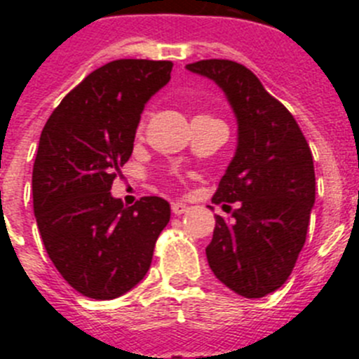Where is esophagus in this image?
<instances>
[{"label": "esophagus", "mask_w": 359, "mask_h": 359, "mask_svg": "<svg viewBox=\"0 0 359 359\" xmlns=\"http://www.w3.org/2000/svg\"><path fill=\"white\" fill-rule=\"evenodd\" d=\"M170 208H172L174 215H182L189 210V207H187L185 203H172V205H170Z\"/></svg>", "instance_id": "1"}]
</instances>
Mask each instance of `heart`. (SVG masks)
Returning a JSON list of instances; mask_svg holds the SVG:
<instances>
[{
    "label": "heart",
    "mask_w": 359,
    "mask_h": 359,
    "mask_svg": "<svg viewBox=\"0 0 359 359\" xmlns=\"http://www.w3.org/2000/svg\"><path fill=\"white\" fill-rule=\"evenodd\" d=\"M196 118H210V116L207 115H198ZM142 131H144V126H138V135H142Z\"/></svg>",
    "instance_id": "heart-1"
}]
</instances>
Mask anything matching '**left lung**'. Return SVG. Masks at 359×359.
<instances>
[{"label": "left lung", "mask_w": 359, "mask_h": 359, "mask_svg": "<svg viewBox=\"0 0 359 359\" xmlns=\"http://www.w3.org/2000/svg\"><path fill=\"white\" fill-rule=\"evenodd\" d=\"M187 68L226 93L239 123L236 156L212 198L239 208L231 221L215 215L208 264L241 297H266L290 278L306 243L315 203L309 144L286 106L246 66L207 59Z\"/></svg>", "instance_id": "1"}]
</instances>
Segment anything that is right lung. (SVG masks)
Instances as JSON below:
<instances>
[{
  "label": "right lung",
  "instance_id": "1",
  "mask_svg": "<svg viewBox=\"0 0 359 359\" xmlns=\"http://www.w3.org/2000/svg\"><path fill=\"white\" fill-rule=\"evenodd\" d=\"M172 62L118 59L91 72L53 109L32 172L44 248L73 290L95 300L128 293L151 268L170 219L158 196L123 207L111 185L128 163L145 102Z\"/></svg>",
  "mask_w": 359,
  "mask_h": 359
}]
</instances>
